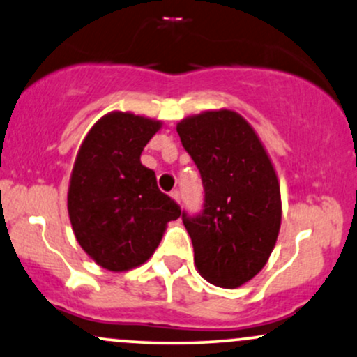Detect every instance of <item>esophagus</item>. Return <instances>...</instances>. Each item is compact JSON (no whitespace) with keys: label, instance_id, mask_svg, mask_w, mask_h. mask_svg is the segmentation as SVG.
<instances>
[{"label":"esophagus","instance_id":"obj_1","mask_svg":"<svg viewBox=\"0 0 357 357\" xmlns=\"http://www.w3.org/2000/svg\"><path fill=\"white\" fill-rule=\"evenodd\" d=\"M169 195H171V198H174V199H176V202H178V203H179V199H181V192H179L178 190H173V191H171V192H169Z\"/></svg>","mask_w":357,"mask_h":357}]
</instances>
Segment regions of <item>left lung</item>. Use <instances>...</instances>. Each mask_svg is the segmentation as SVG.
Masks as SVG:
<instances>
[{
  "mask_svg": "<svg viewBox=\"0 0 357 357\" xmlns=\"http://www.w3.org/2000/svg\"><path fill=\"white\" fill-rule=\"evenodd\" d=\"M199 169L203 208L183 210L199 275L235 289L267 264L280 230L278 179L255 130L233 110H211L176 127Z\"/></svg>",
  "mask_w": 357,
  "mask_h": 357,
  "instance_id": "1",
  "label": "left lung"
}]
</instances>
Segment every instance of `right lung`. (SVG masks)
<instances>
[{
	"instance_id": "1",
	"label": "right lung",
	"mask_w": 357,
	"mask_h": 357,
	"mask_svg": "<svg viewBox=\"0 0 357 357\" xmlns=\"http://www.w3.org/2000/svg\"><path fill=\"white\" fill-rule=\"evenodd\" d=\"M161 122L127 112L102 117L82 142L68 188V215L80 247L100 267L122 272L154 253L181 208L158 188L141 153Z\"/></svg>"
}]
</instances>
